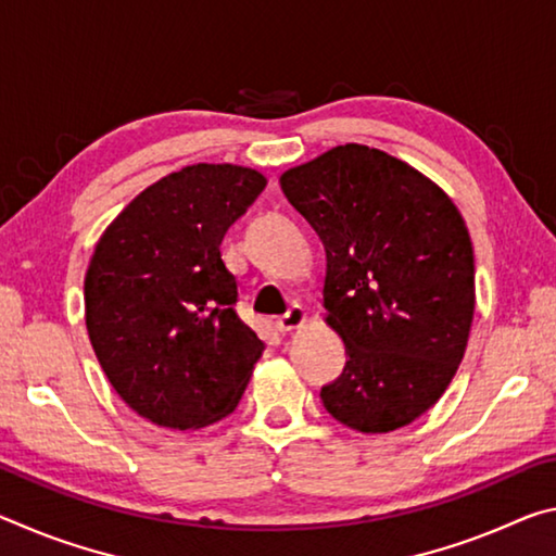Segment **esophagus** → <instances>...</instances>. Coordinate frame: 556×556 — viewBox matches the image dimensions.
Returning <instances> with one entry per match:
<instances>
[{"label":"esophagus","mask_w":556,"mask_h":556,"mask_svg":"<svg viewBox=\"0 0 556 556\" xmlns=\"http://www.w3.org/2000/svg\"><path fill=\"white\" fill-rule=\"evenodd\" d=\"M308 318V314H306V308L304 306H299V304H294L289 308V312L285 314V316H279L277 318V328L281 333H287V331H294V328H299L301 324H304Z\"/></svg>","instance_id":"obj_1"}]
</instances>
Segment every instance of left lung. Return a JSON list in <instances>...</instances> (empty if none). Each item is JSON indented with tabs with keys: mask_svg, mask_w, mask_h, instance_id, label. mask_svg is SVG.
<instances>
[{
	"mask_svg": "<svg viewBox=\"0 0 556 556\" xmlns=\"http://www.w3.org/2000/svg\"><path fill=\"white\" fill-rule=\"evenodd\" d=\"M326 248V324L348 363L321 390L333 419L388 434L434 407L464 361L476 312L473 244L454 201L365 144L279 176Z\"/></svg>",
	"mask_w": 556,
	"mask_h": 556,
	"instance_id": "1",
	"label": "left lung"
}]
</instances>
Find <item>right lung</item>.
Returning a JSON list of instances; mask_svg holds the SVG:
<instances>
[{"label": "right lung", "instance_id": "add662e5", "mask_svg": "<svg viewBox=\"0 0 556 556\" xmlns=\"http://www.w3.org/2000/svg\"><path fill=\"white\" fill-rule=\"evenodd\" d=\"M267 178L250 166H184L100 235L86 271V326L115 392L156 427L201 429L238 407L265 343L235 314L220 257Z\"/></svg>", "mask_w": 556, "mask_h": 556}]
</instances>
